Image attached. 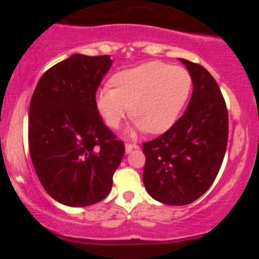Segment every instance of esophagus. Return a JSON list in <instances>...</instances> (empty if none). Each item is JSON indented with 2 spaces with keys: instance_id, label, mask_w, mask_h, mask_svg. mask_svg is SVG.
I'll use <instances>...</instances> for the list:
<instances>
[{
  "instance_id": "esophagus-1",
  "label": "esophagus",
  "mask_w": 259,
  "mask_h": 259,
  "mask_svg": "<svg viewBox=\"0 0 259 259\" xmlns=\"http://www.w3.org/2000/svg\"><path fill=\"white\" fill-rule=\"evenodd\" d=\"M124 148H125V153L128 154V153H131L134 149H136L137 145H136V144H125Z\"/></svg>"
}]
</instances>
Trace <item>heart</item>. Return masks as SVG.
I'll return each instance as SVG.
<instances>
[{
    "mask_svg": "<svg viewBox=\"0 0 259 259\" xmlns=\"http://www.w3.org/2000/svg\"><path fill=\"white\" fill-rule=\"evenodd\" d=\"M115 87H102L96 106L110 128H118L130 114L134 130L150 134L167 131L182 113L192 91V77L185 68L163 62H148L120 71Z\"/></svg>",
    "mask_w": 259,
    "mask_h": 259,
    "instance_id": "obj_1",
    "label": "heart"
}]
</instances>
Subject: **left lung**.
Here are the masks:
<instances>
[{"instance_id":"8db88e82","label":"left lung","mask_w":259,"mask_h":259,"mask_svg":"<svg viewBox=\"0 0 259 259\" xmlns=\"http://www.w3.org/2000/svg\"><path fill=\"white\" fill-rule=\"evenodd\" d=\"M193 83L188 107L168 131L144 143L143 180L154 200L188 205L201 197L221 170L228 141V113L206 68L179 58Z\"/></svg>"}]
</instances>
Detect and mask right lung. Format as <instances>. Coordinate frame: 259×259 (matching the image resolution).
Wrapping results in <instances>:
<instances>
[{
    "label": "right lung",
    "mask_w": 259,
    "mask_h": 259,
    "mask_svg": "<svg viewBox=\"0 0 259 259\" xmlns=\"http://www.w3.org/2000/svg\"><path fill=\"white\" fill-rule=\"evenodd\" d=\"M111 65L110 56L74 54L49 68L32 95V163L49 196L67 206L104 200L124 155V144L104 124L96 106V91Z\"/></svg>",
    "instance_id": "right-lung-1"
}]
</instances>
